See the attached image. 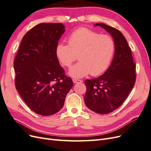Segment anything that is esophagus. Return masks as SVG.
<instances>
[{
  "label": "esophagus",
  "instance_id": "esophagus-1",
  "mask_svg": "<svg viewBox=\"0 0 151 151\" xmlns=\"http://www.w3.org/2000/svg\"><path fill=\"white\" fill-rule=\"evenodd\" d=\"M73 83H83V81L81 79H73Z\"/></svg>",
  "mask_w": 151,
  "mask_h": 151
}]
</instances>
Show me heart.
<instances>
[{
    "label": "heart",
    "instance_id": "b5f03b06",
    "mask_svg": "<svg viewBox=\"0 0 151 151\" xmlns=\"http://www.w3.org/2000/svg\"><path fill=\"white\" fill-rule=\"evenodd\" d=\"M68 43L57 45L56 55L62 64L68 68L78 56L79 61L69 70V75L76 78L89 74L93 76L103 74L110 65L116 50L111 36L84 27L73 31Z\"/></svg>",
    "mask_w": 151,
    "mask_h": 151
}]
</instances>
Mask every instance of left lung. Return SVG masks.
<instances>
[{
	"instance_id": "left-lung-1",
	"label": "left lung",
	"mask_w": 151,
	"mask_h": 151,
	"mask_svg": "<svg viewBox=\"0 0 151 151\" xmlns=\"http://www.w3.org/2000/svg\"><path fill=\"white\" fill-rule=\"evenodd\" d=\"M110 34L116 44L115 56L111 65L98 78L86 79V105L99 114L115 110L125 101L133 89L136 80V65L125 36L121 32L104 24L97 23Z\"/></svg>"
}]
</instances>
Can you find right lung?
<instances>
[{"label":"right lung","mask_w":151,"mask_h":151,"mask_svg":"<svg viewBox=\"0 0 151 151\" xmlns=\"http://www.w3.org/2000/svg\"><path fill=\"white\" fill-rule=\"evenodd\" d=\"M64 29L62 23L34 26L22 38L14 60L17 91L31 110L42 116L60 111L73 86L55 52Z\"/></svg>","instance_id":"right-lung-1"}]
</instances>
